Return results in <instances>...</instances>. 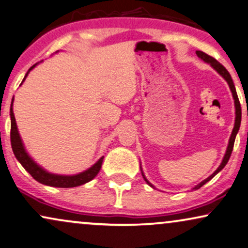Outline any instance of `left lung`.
<instances>
[{"label":"left lung","mask_w":248,"mask_h":248,"mask_svg":"<svg viewBox=\"0 0 248 248\" xmlns=\"http://www.w3.org/2000/svg\"><path fill=\"white\" fill-rule=\"evenodd\" d=\"M196 54H197V56H198L199 58H202L203 62H208V64H211L212 65V67L214 68V70H216L218 72V73H220L222 77L224 78L225 79V81H227L228 82V84H229V87H230V89H231V93H232V96H233V99H234V105H236V121H234V127H233V130H232V134H231V136H230V140H229V145H228V149H227V152H225V155H224V158H223V160H222V164L220 165V167H218L217 169H216V170L214 171V173H213L211 176H209L208 178H206V180H203L202 183H199L198 186H194V190H197V189H199V187H202L203 184H206L207 183L208 181H211L213 177L215 176L216 174L218 173V171L220 170H222V169L224 168V166L228 164V161H229V159H230V155H231V153H232V150H233V144H234V140H236V135H237V133H238V130H239V127H240V121H241V108H240V103H239V99H238V95H237V92H236V88H234V84H233V81H232V79H231V75H230V73H229V72L227 71V68H225L223 65L222 64H220V62H218L217 61H216L215 58H213L212 56H209V55H207V54H205V52H202V51H196ZM142 175H143V173H142ZM143 177H144V180L146 181V183L149 184V186H152V184L150 183L149 181L146 180L145 178V176H144L143 175Z\"/></svg>","instance_id":"obj_1"}]
</instances>
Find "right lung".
<instances>
[{"label":"right lung","instance_id":"obj_1","mask_svg":"<svg viewBox=\"0 0 248 248\" xmlns=\"http://www.w3.org/2000/svg\"><path fill=\"white\" fill-rule=\"evenodd\" d=\"M35 65L36 64H34L33 66L28 70L26 75H25L24 80L26 79L27 74L30 73V71L32 70L33 67H35ZM12 103H14V98H12ZM12 103L10 108V117H11L10 140H11L12 151H14L15 156L17 158V160L20 162L21 166L26 169L28 173L32 175L34 180H36L37 182H40V183L46 184V186H49L74 187V186H82V184L87 183V182L92 181L93 178L98 174V171L101 170L102 162H103V159H104V156H102V158L93 166V167L87 169L86 171H83V173H80L78 175H73V176H62V175L50 174L48 171H46L45 169L41 168L40 166H37L35 162L32 160V158L27 155V152L25 151V147L23 145V142H21L19 133H18V129H17V124H16L14 112H12Z\"/></svg>","mask_w":248,"mask_h":248}]
</instances>
